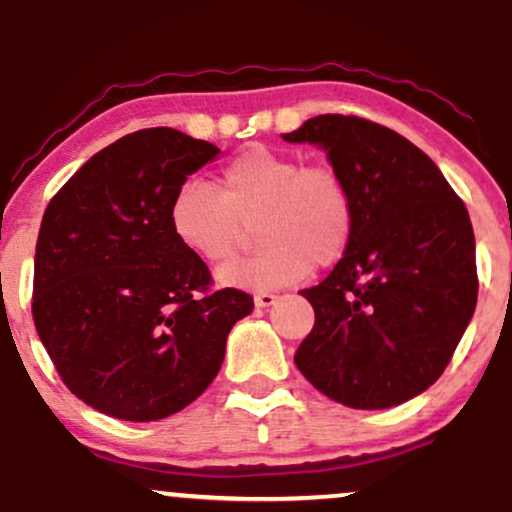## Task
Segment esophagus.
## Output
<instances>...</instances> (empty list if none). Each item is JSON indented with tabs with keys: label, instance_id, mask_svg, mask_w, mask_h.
I'll list each match as a JSON object with an SVG mask.
<instances>
[{
	"label": "esophagus",
	"instance_id": "esophagus-1",
	"mask_svg": "<svg viewBox=\"0 0 512 512\" xmlns=\"http://www.w3.org/2000/svg\"><path fill=\"white\" fill-rule=\"evenodd\" d=\"M274 303H276L274 293H257V296H255L257 308H269V305H274Z\"/></svg>",
	"mask_w": 512,
	"mask_h": 512
}]
</instances>
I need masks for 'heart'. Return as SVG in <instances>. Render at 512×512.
I'll return each instance as SVG.
<instances>
[{
  "instance_id": "obj_1",
  "label": "heart",
  "mask_w": 512,
  "mask_h": 512,
  "mask_svg": "<svg viewBox=\"0 0 512 512\" xmlns=\"http://www.w3.org/2000/svg\"><path fill=\"white\" fill-rule=\"evenodd\" d=\"M170 231L207 264L236 255L245 226L262 245L248 260L226 264L216 281L226 289L276 291L332 267L349 250L356 207L342 175L325 163L303 166L298 156L250 146L221 170L219 192L187 180L168 209Z\"/></svg>"
}]
</instances>
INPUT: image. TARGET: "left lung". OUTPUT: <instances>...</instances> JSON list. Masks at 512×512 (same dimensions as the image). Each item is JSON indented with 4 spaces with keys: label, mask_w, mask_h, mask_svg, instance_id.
I'll return each mask as SVG.
<instances>
[{
    "label": "left lung",
    "mask_w": 512,
    "mask_h": 512,
    "mask_svg": "<svg viewBox=\"0 0 512 512\" xmlns=\"http://www.w3.org/2000/svg\"><path fill=\"white\" fill-rule=\"evenodd\" d=\"M281 137L320 146L356 207L346 255L301 291L315 325L293 361L334 402L397 407L436 383L477 308L467 207L419 146L378 122L317 115Z\"/></svg>",
    "instance_id": "obj_1"
}]
</instances>
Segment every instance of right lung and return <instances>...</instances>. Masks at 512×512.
I'll return each instance as SVG.
<instances>
[{
	"label": "right lung",
	"mask_w": 512,
	"mask_h": 512,
	"mask_svg": "<svg viewBox=\"0 0 512 512\" xmlns=\"http://www.w3.org/2000/svg\"><path fill=\"white\" fill-rule=\"evenodd\" d=\"M219 146L170 127L127 134L50 199L35 245L33 320L64 385L122 421L185 409L221 370L252 296L211 274L170 231L187 175Z\"/></svg>",
	"instance_id": "1"
}]
</instances>
